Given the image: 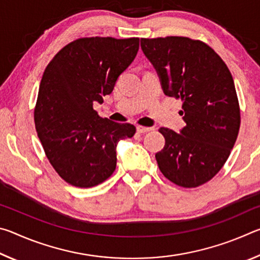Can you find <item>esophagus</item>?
<instances>
[{
    "mask_svg": "<svg viewBox=\"0 0 260 260\" xmlns=\"http://www.w3.org/2000/svg\"><path fill=\"white\" fill-rule=\"evenodd\" d=\"M136 131H138V133H140V134H143V133H147V132H150V131H152V127L136 126Z\"/></svg>",
    "mask_w": 260,
    "mask_h": 260,
    "instance_id": "obj_1",
    "label": "esophagus"
}]
</instances>
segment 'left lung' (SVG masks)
<instances>
[{"label":"left lung","mask_w":260,"mask_h":260,"mask_svg":"<svg viewBox=\"0 0 260 260\" xmlns=\"http://www.w3.org/2000/svg\"><path fill=\"white\" fill-rule=\"evenodd\" d=\"M141 49L159 77L162 91L182 101L186 126L161 127L165 146L156 153L164 177L195 188L217 174L231 155L241 116L233 77L220 56L200 40L183 37L141 39Z\"/></svg>","instance_id":"left-lung-1"}]
</instances>
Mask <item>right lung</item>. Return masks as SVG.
<instances>
[{
    "label": "right lung",
    "instance_id": "obj_1",
    "mask_svg": "<svg viewBox=\"0 0 260 260\" xmlns=\"http://www.w3.org/2000/svg\"><path fill=\"white\" fill-rule=\"evenodd\" d=\"M139 38H82L57 52L43 72L34 110L43 150L59 177L89 188L116 170L117 144L135 126L101 118L103 103L139 50Z\"/></svg>",
    "mask_w": 260,
    "mask_h": 260
}]
</instances>
